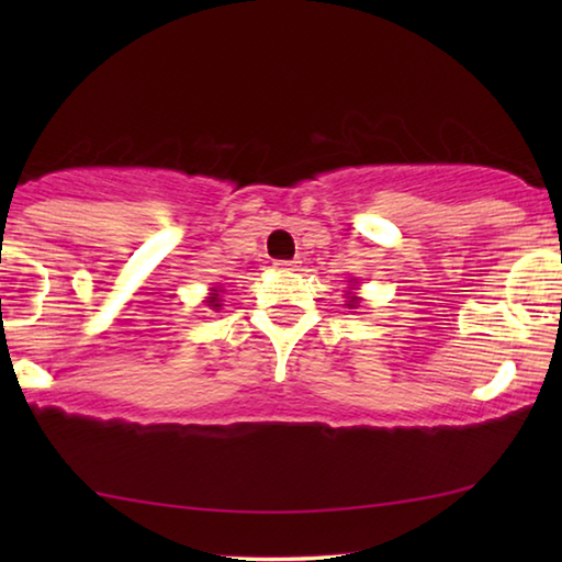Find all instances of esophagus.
<instances>
[{
  "label": "esophagus",
  "instance_id": "esophagus-1",
  "mask_svg": "<svg viewBox=\"0 0 562 562\" xmlns=\"http://www.w3.org/2000/svg\"><path fill=\"white\" fill-rule=\"evenodd\" d=\"M274 268H278V270H294V268H297V262H294V260H278V262H274Z\"/></svg>",
  "mask_w": 562,
  "mask_h": 562
}]
</instances>
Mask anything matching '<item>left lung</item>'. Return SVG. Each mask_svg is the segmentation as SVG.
I'll return each instance as SVG.
<instances>
[{
    "label": "left lung",
    "instance_id": "left-lung-1",
    "mask_svg": "<svg viewBox=\"0 0 562 562\" xmlns=\"http://www.w3.org/2000/svg\"><path fill=\"white\" fill-rule=\"evenodd\" d=\"M349 282H355V280H349ZM351 290H357V288H351ZM347 307H349V310H357V307H359V297H357V294H349V297H347Z\"/></svg>",
    "mask_w": 562,
    "mask_h": 562
}]
</instances>
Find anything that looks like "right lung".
Returning a JSON list of instances; mask_svg holds the SVG:
<instances>
[{
  "mask_svg": "<svg viewBox=\"0 0 562 562\" xmlns=\"http://www.w3.org/2000/svg\"><path fill=\"white\" fill-rule=\"evenodd\" d=\"M221 292H223V290H217V288H213V292H211V297H207V300H205V302H207V307H211V310H215V312L223 307Z\"/></svg>",
  "mask_w": 562,
  "mask_h": 562,
  "instance_id": "1",
  "label": "right lung"
}]
</instances>
